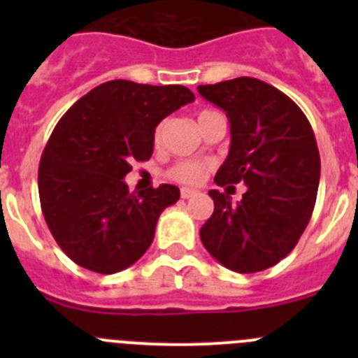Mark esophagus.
<instances>
[{
    "label": "esophagus",
    "instance_id": "34e87169",
    "mask_svg": "<svg viewBox=\"0 0 358 358\" xmlns=\"http://www.w3.org/2000/svg\"><path fill=\"white\" fill-rule=\"evenodd\" d=\"M197 195V189H192V188H181V197L182 199H189Z\"/></svg>",
    "mask_w": 358,
    "mask_h": 358
}]
</instances>
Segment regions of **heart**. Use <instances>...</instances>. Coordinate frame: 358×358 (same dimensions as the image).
Returning <instances> with one entry per match:
<instances>
[{
    "mask_svg": "<svg viewBox=\"0 0 358 358\" xmlns=\"http://www.w3.org/2000/svg\"><path fill=\"white\" fill-rule=\"evenodd\" d=\"M213 115V110H202L201 115L197 116V122L204 120L206 116ZM163 131H164V125L159 123L154 132V141L156 143H161L163 140ZM206 164L204 163H197V161H181V163L173 164L172 169L169 170V177L173 179V181L181 182V185H197L201 181L204 173H206Z\"/></svg>",
    "mask_w": 358,
    "mask_h": 358,
    "instance_id": "1",
    "label": "heart"
}]
</instances>
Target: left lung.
<instances>
[{
	"label": "left lung",
	"instance_id": "left-lung-1",
	"mask_svg": "<svg viewBox=\"0 0 358 358\" xmlns=\"http://www.w3.org/2000/svg\"><path fill=\"white\" fill-rule=\"evenodd\" d=\"M197 90L226 110L231 125L229 154L215 182L248 186L236 204L210 189L215 210L201 227V240L224 267L258 273L283 260L310 222L321 177L314 131L285 93L258 78Z\"/></svg>",
	"mask_w": 358,
	"mask_h": 358
}]
</instances>
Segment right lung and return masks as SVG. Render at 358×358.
Masks as SVG:
<instances>
[{
  "label": "right lung",
  "mask_w": 358,
  "mask_h": 358,
  "mask_svg": "<svg viewBox=\"0 0 358 358\" xmlns=\"http://www.w3.org/2000/svg\"><path fill=\"white\" fill-rule=\"evenodd\" d=\"M194 100L185 85L110 80L59 120L37 182L44 220L75 264L115 274L150 248L157 218L179 201V188L161 185L134 195L123 177L134 159H150L161 120Z\"/></svg>",
  "instance_id": "1"
}]
</instances>
